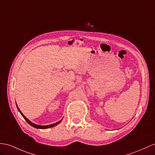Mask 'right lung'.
<instances>
[{
    "label": "right lung",
    "instance_id": "add662e5",
    "mask_svg": "<svg viewBox=\"0 0 155 155\" xmlns=\"http://www.w3.org/2000/svg\"><path fill=\"white\" fill-rule=\"evenodd\" d=\"M16 106H17V108H18V110L19 111V113H20V114H21L22 115V117L25 118V120L29 123V124H30L31 126H33V127H34V128H38V129H46V128H51V127H54V126H56L57 124H59V123L61 122V120H59V121H58V122H55V123H54V124H50V125H47V126H41V125H37V124H34V123H33L32 122H31L29 119H27L24 115H23V113L21 112V110H19V107H18V106L17 105V104H16Z\"/></svg>",
    "mask_w": 155,
    "mask_h": 155
}]
</instances>
